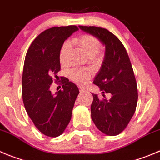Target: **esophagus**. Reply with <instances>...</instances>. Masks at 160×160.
<instances>
[{
    "label": "esophagus",
    "instance_id": "esophagus-1",
    "mask_svg": "<svg viewBox=\"0 0 160 160\" xmlns=\"http://www.w3.org/2000/svg\"><path fill=\"white\" fill-rule=\"evenodd\" d=\"M79 91H80L81 92H85V91H86V89H85V88H83V87H82V86H79Z\"/></svg>",
    "mask_w": 160,
    "mask_h": 160
}]
</instances>
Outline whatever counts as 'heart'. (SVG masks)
Returning a JSON list of instances; mask_svg holds the SVG:
<instances>
[{
  "label": "heart",
  "instance_id": "obj_1",
  "mask_svg": "<svg viewBox=\"0 0 160 160\" xmlns=\"http://www.w3.org/2000/svg\"><path fill=\"white\" fill-rule=\"evenodd\" d=\"M73 43L78 47L86 56L92 58L98 53L100 47V43L98 39L89 34H82L75 38L73 40ZM70 45L68 42H64L61 46L60 51V61L61 64H65L67 61L68 50ZM91 73L87 69H78L74 68L69 71L70 78L78 84L84 85L89 81Z\"/></svg>",
  "mask_w": 160,
  "mask_h": 160
}]
</instances>
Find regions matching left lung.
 <instances>
[{"label": "left lung", "instance_id": "8db88e82", "mask_svg": "<svg viewBox=\"0 0 160 160\" xmlns=\"http://www.w3.org/2000/svg\"><path fill=\"white\" fill-rule=\"evenodd\" d=\"M78 27L105 47L104 60L93 84L103 93H111L112 97L109 100H100L97 94L92 93L91 118L100 131L115 136L127 127L138 103V88L130 58L119 39L108 30L97 27Z\"/></svg>", "mask_w": 160, "mask_h": 160}]
</instances>
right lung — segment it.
<instances>
[{"mask_svg":"<svg viewBox=\"0 0 160 160\" xmlns=\"http://www.w3.org/2000/svg\"><path fill=\"white\" fill-rule=\"evenodd\" d=\"M78 30L76 26L48 29L33 40L26 55L22 78L24 107L38 130L51 138L61 135L68 127L79 93L78 86L67 78L62 90L55 94L50 90L52 76L60 70L61 46Z\"/></svg>","mask_w":160,"mask_h":160,"instance_id":"obj_1","label":"right lung"}]
</instances>
